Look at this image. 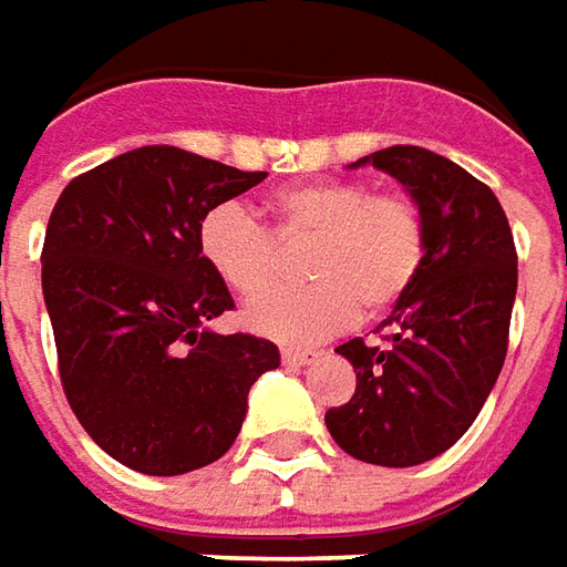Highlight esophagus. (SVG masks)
Returning <instances> with one entry per match:
<instances>
[{
  "label": "esophagus",
  "mask_w": 567,
  "mask_h": 567,
  "mask_svg": "<svg viewBox=\"0 0 567 567\" xmlns=\"http://www.w3.org/2000/svg\"><path fill=\"white\" fill-rule=\"evenodd\" d=\"M313 350H295V348H282V363L285 365H307L313 360Z\"/></svg>",
  "instance_id": "1"
}]
</instances>
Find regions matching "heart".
Masks as SVG:
<instances>
[{
	"label": "heart",
	"instance_id": "heart-1",
	"mask_svg": "<svg viewBox=\"0 0 567 567\" xmlns=\"http://www.w3.org/2000/svg\"><path fill=\"white\" fill-rule=\"evenodd\" d=\"M267 229L219 204L198 223L207 267L238 298H256L281 278V251L302 250L315 282L254 300L248 329L282 344H310L357 319L391 313L410 295L429 254L422 207L410 192H372L363 179L303 183L269 195Z\"/></svg>",
	"mask_w": 567,
	"mask_h": 567
}]
</instances>
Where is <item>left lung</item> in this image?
Wrapping results in <instances>:
<instances>
[{"instance_id": "8db88e82", "label": "left lung", "mask_w": 567, "mask_h": 567, "mask_svg": "<svg viewBox=\"0 0 567 567\" xmlns=\"http://www.w3.org/2000/svg\"><path fill=\"white\" fill-rule=\"evenodd\" d=\"M413 195L429 254L410 295L375 332L338 353L357 391L326 413L334 444L353 460L406 468L460 441L481 413L509 348L518 254L496 195L460 164L419 145L360 157Z\"/></svg>"}]
</instances>
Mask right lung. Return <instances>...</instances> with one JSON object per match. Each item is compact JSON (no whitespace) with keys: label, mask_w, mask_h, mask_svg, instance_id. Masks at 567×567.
<instances>
[{"label":"right lung","mask_w":567,"mask_h":567,"mask_svg":"<svg viewBox=\"0 0 567 567\" xmlns=\"http://www.w3.org/2000/svg\"><path fill=\"white\" fill-rule=\"evenodd\" d=\"M173 145H145L68 183L42 245V295L73 415L142 475L217 462L248 391L279 365L267 338L204 329L233 295L198 248L207 210L264 183Z\"/></svg>","instance_id":"1"}]
</instances>
